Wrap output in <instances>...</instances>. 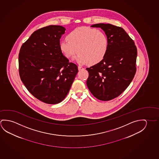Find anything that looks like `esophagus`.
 Instances as JSON below:
<instances>
[{"mask_svg":"<svg viewBox=\"0 0 159 159\" xmlns=\"http://www.w3.org/2000/svg\"><path fill=\"white\" fill-rule=\"evenodd\" d=\"M78 70L79 71H81V70H84V68H83V67H82V66H79L78 67Z\"/></svg>","mask_w":159,"mask_h":159,"instance_id":"1","label":"esophagus"}]
</instances>
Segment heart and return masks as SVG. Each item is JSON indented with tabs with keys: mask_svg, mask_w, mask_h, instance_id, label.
Masks as SVG:
<instances>
[{
	"mask_svg": "<svg viewBox=\"0 0 159 159\" xmlns=\"http://www.w3.org/2000/svg\"><path fill=\"white\" fill-rule=\"evenodd\" d=\"M67 40L60 43V48L66 58H75L80 64L96 65L105 57L109 48L108 38L105 33L94 28L80 27L66 36Z\"/></svg>",
	"mask_w": 159,
	"mask_h": 159,
	"instance_id": "heart-1",
	"label": "heart"
}]
</instances>
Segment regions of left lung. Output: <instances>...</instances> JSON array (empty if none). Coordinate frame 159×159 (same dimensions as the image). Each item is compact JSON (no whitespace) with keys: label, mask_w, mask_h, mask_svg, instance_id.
<instances>
[{"label":"left lung","mask_w":159,"mask_h":159,"mask_svg":"<svg viewBox=\"0 0 159 159\" xmlns=\"http://www.w3.org/2000/svg\"><path fill=\"white\" fill-rule=\"evenodd\" d=\"M108 38L109 48L103 60L86 70V83L96 98L108 101L118 97L126 89L136 73L137 48L123 28L110 24H96Z\"/></svg>","instance_id":"1"}]
</instances>
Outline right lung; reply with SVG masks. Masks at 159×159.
I'll return each instance as SVG.
<instances>
[{"mask_svg": "<svg viewBox=\"0 0 159 159\" xmlns=\"http://www.w3.org/2000/svg\"><path fill=\"white\" fill-rule=\"evenodd\" d=\"M65 28L49 25L34 31L19 54L21 80L32 95L45 103L55 104L65 98L78 67L70 62L60 48Z\"/></svg>", "mask_w": 159, "mask_h": 159, "instance_id": "right-lung-1", "label": "right lung"}]
</instances>
